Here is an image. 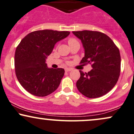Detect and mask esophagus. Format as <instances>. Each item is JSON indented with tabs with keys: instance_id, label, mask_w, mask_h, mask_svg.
Listing matches in <instances>:
<instances>
[{
	"instance_id": "esophagus-1",
	"label": "esophagus",
	"mask_w": 134,
	"mask_h": 134,
	"mask_svg": "<svg viewBox=\"0 0 134 134\" xmlns=\"http://www.w3.org/2000/svg\"><path fill=\"white\" fill-rule=\"evenodd\" d=\"M72 70V69H70V68H66L65 69V72H70V71H71V70Z\"/></svg>"
}]
</instances>
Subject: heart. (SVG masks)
Masks as SVG:
<instances>
[{"label":"heart","instance_id":"b5f03b06","mask_svg":"<svg viewBox=\"0 0 134 134\" xmlns=\"http://www.w3.org/2000/svg\"><path fill=\"white\" fill-rule=\"evenodd\" d=\"M78 43L76 40L74 38H70L68 39V43L69 46H71L72 44H74V43Z\"/></svg>","mask_w":134,"mask_h":134}]
</instances>
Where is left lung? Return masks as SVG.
Masks as SVG:
<instances>
[{
    "label": "left lung",
    "mask_w": 134,
    "mask_h": 134,
    "mask_svg": "<svg viewBox=\"0 0 134 134\" xmlns=\"http://www.w3.org/2000/svg\"><path fill=\"white\" fill-rule=\"evenodd\" d=\"M82 43L85 55L80 64H92L88 73L79 70L76 86L82 94L91 99L107 93L115 86L120 72V52L112 40L100 32H72Z\"/></svg>",
    "instance_id": "1"
}]
</instances>
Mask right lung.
Listing matches in <instances>:
<instances>
[{
  "label": "right lung",
  "instance_id": "right-lung-1",
  "mask_svg": "<svg viewBox=\"0 0 134 134\" xmlns=\"http://www.w3.org/2000/svg\"><path fill=\"white\" fill-rule=\"evenodd\" d=\"M69 34L68 31L37 30L21 41L15 53V70L19 83L28 92L45 97L59 86L65 70L48 68L46 59L55 44Z\"/></svg>",
  "mask_w": 134,
  "mask_h": 134
}]
</instances>
